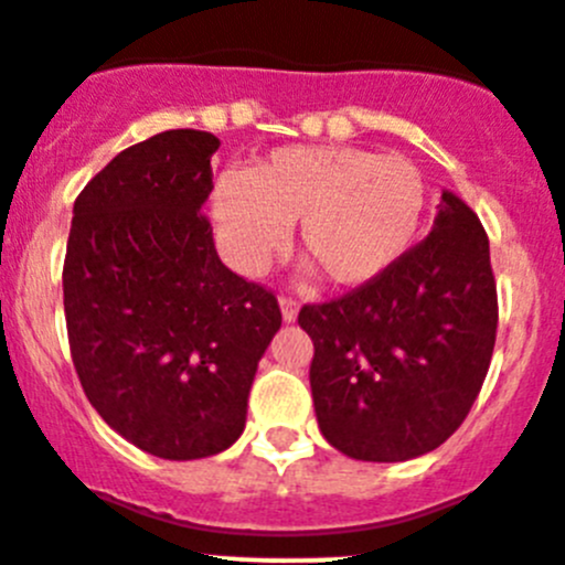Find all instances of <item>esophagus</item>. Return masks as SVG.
I'll return each instance as SVG.
<instances>
[{"label":"esophagus","mask_w":565,"mask_h":565,"mask_svg":"<svg viewBox=\"0 0 565 565\" xmlns=\"http://www.w3.org/2000/svg\"><path fill=\"white\" fill-rule=\"evenodd\" d=\"M280 310H282V321L294 323L296 316H299V301L290 299V296H280Z\"/></svg>","instance_id":"34e87169"}]
</instances>
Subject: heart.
I'll return each mask as SVG.
<instances>
[{
  "mask_svg": "<svg viewBox=\"0 0 565 565\" xmlns=\"http://www.w3.org/2000/svg\"><path fill=\"white\" fill-rule=\"evenodd\" d=\"M427 184L403 154L359 147H282L242 179H220L212 217L228 258L247 275L282 249L299 223V253L337 288L392 271L422 225Z\"/></svg>",
  "mask_w": 565,
  "mask_h": 565,
  "instance_id": "b5f03b06",
  "label": "heart"
}]
</instances>
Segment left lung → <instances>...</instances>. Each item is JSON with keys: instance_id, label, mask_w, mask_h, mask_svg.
I'll use <instances>...</instances> for the list:
<instances>
[{"instance_id": "obj_1", "label": "left lung", "mask_w": 565, "mask_h": 565, "mask_svg": "<svg viewBox=\"0 0 565 565\" xmlns=\"http://www.w3.org/2000/svg\"><path fill=\"white\" fill-rule=\"evenodd\" d=\"M312 403L323 438L364 462L438 449L465 422L490 370L498 290L473 209L444 190L433 231L351 294L305 305Z\"/></svg>"}]
</instances>
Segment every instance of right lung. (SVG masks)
<instances>
[{
    "label": "right lung",
    "mask_w": 565,
    "mask_h": 565,
    "mask_svg": "<svg viewBox=\"0 0 565 565\" xmlns=\"http://www.w3.org/2000/svg\"><path fill=\"white\" fill-rule=\"evenodd\" d=\"M217 147L203 130L157 132L73 206L62 285L75 372L103 422L162 459L239 440L282 323L275 294L220 260L201 214Z\"/></svg>",
    "instance_id": "right-lung-1"
}]
</instances>
